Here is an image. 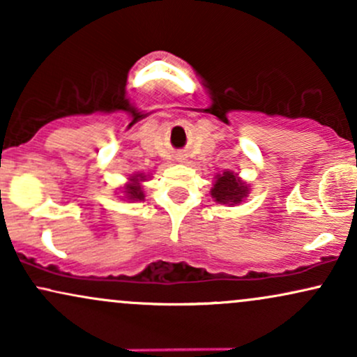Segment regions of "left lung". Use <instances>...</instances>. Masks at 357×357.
I'll use <instances>...</instances> for the list:
<instances>
[{"instance_id": "8db88e82", "label": "left lung", "mask_w": 357, "mask_h": 357, "mask_svg": "<svg viewBox=\"0 0 357 357\" xmlns=\"http://www.w3.org/2000/svg\"><path fill=\"white\" fill-rule=\"evenodd\" d=\"M248 188L245 186L240 179H236V176L227 171L216 179L215 186L211 190V196L215 198V202L223 203V204H236L247 196Z\"/></svg>"}]
</instances>
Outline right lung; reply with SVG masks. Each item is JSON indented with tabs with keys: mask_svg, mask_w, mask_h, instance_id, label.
<instances>
[{
	"mask_svg": "<svg viewBox=\"0 0 357 357\" xmlns=\"http://www.w3.org/2000/svg\"><path fill=\"white\" fill-rule=\"evenodd\" d=\"M144 179V176L142 174H137L134 176L132 179H130V184H127L126 186V195H127V199H134V202H141V199H144V192H142V188L141 184H139V181H142Z\"/></svg>",
	"mask_w": 357,
	"mask_h": 357,
	"instance_id": "add662e5",
	"label": "right lung"
}]
</instances>
